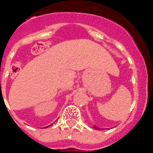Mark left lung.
Returning a JSON list of instances; mask_svg holds the SVG:
<instances>
[{"label": "left lung", "mask_w": 153, "mask_h": 153, "mask_svg": "<svg viewBox=\"0 0 153 153\" xmlns=\"http://www.w3.org/2000/svg\"><path fill=\"white\" fill-rule=\"evenodd\" d=\"M93 128H94V129H100V128H98V127H97V126H93Z\"/></svg>", "instance_id": "1"}]
</instances>
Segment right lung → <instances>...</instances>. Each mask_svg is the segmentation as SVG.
Segmentation results:
<instances>
[{"instance_id": "obj_1", "label": "right lung", "mask_w": 153, "mask_h": 153, "mask_svg": "<svg viewBox=\"0 0 153 153\" xmlns=\"http://www.w3.org/2000/svg\"><path fill=\"white\" fill-rule=\"evenodd\" d=\"M50 126H51V125H50ZM48 126H46L45 128H47V127H48Z\"/></svg>"}]
</instances>
